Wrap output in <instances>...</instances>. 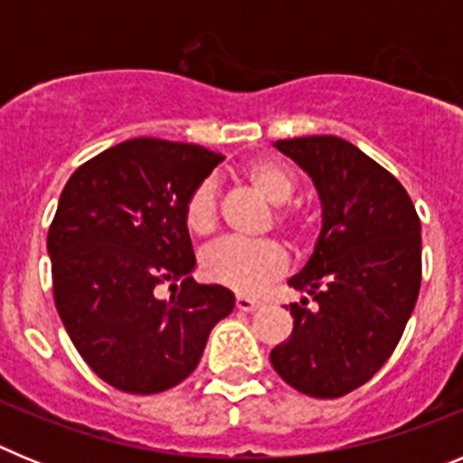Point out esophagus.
Wrapping results in <instances>:
<instances>
[{
	"label": "esophagus",
	"mask_w": 463,
	"mask_h": 463,
	"mask_svg": "<svg viewBox=\"0 0 463 463\" xmlns=\"http://www.w3.org/2000/svg\"><path fill=\"white\" fill-rule=\"evenodd\" d=\"M260 308V301L248 297H236V310H243V313H252V310Z\"/></svg>",
	"instance_id": "esophagus-1"
}]
</instances>
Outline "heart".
<instances>
[{
  "label": "heart",
  "mask_w": 463,
  "mask_h": 463,
  "mask_svg": "<svg viewBox=\"0 0 463 463\" xmlns=\"http://www.w3.org/2000/svg\"><path fill=\"white\" fill-rule=\"evenodd\" d=\"M243 178L269 203L282 206L297 192V175L280 162L260 159L243 169ZM273 220L292 236H304L306 224L297 211L278 208ZM220 222V194L215 181H202L185 202V224L199 236L213 234ZM202 269L208 280L239 294H257L282 278L289 269V255L276 241L245 243L239 239H222L202 252Z\"/></svg>",
  "instance_id": "heart-1"
}]
</instances>
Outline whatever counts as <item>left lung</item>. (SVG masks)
Here are the masks:
<instances>
[{
	"label": "left lung",
	"instance_id": "1",
	"mask_svg": "<svg viewBox=\"0 0 463 463\" xmlns=\"http://www.w3.org/2000/svg\"><path fill=\"white\" fill-rule=\"evenodd\" d=\"M276 148L313 178L322 232L289 278L315 306L289 304L292 336L271 364L301 394L338 399L369 383L401 341L422 282V227L406 187L345 138H285Z\"/></svg>",
	"mask_w": 463,
	"mask_h": 463
}]
</instances>
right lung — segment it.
Returning a JSON list of instances; mask_svg holds the SVG:
<instances>
[{
    "mask_svg": "<svg viewBox=\"0 0 463 463\" xmlns=\"http://www.w3.org/2000/svg\"><path fill=\"white\" fill-rule=\"evenodd\" d=\"M222 155L129 138L73 171L48 229L52 297L90 369L127 394H157L196 369L208 334L234 310L222 285L192 280L190 192ZM169 284L172 297L159 299Z\"/></svg>",
    "mask_w": 463,
    "mask_h": 463,
    "instance_id": "right-lung-1",
    "label": "right lung"
}]
</instances>
